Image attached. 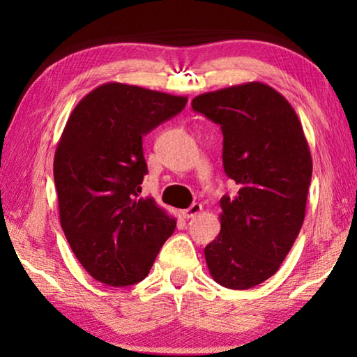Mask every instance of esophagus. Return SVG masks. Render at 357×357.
<instances>
[{
    "label": "esophagus",
    "mask_w": 357,
    "mask_h": 357,
    "mask_svg": "<svg viewBox=\"0 0 357 357\" xmlns=\"http://www.w3.org/2000/svg\"><path fill=\"white\" fill-rule=\"evenodd\" d=\"M202 211H203V206L200 203H193L190 208H187V209L183 211V217H184V219H192V217L200 214Z\"/></svg>",
    "instance_id": "esophagus-1"
}]
</instances>
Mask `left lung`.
Masks as SVG:
<instances>
[{"mask_svg":"<svg viewBox=\"0 0 357 357\" xmlns=\"http://www.w3.org/2000/svg\"><path fill=\"white\" fill-rule=\"evenodd\" d=\"M192 108L220 126L223 170L238 184L222 197L220 233L204 247L211 277L249 289L279 271L305 217L312 155L289 102L259 82L204 93Z\"/></svg>","mask_w":357,"mask_h":357,"instance_id":"1","label":"left lung"}]
</instances>
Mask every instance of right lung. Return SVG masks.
Returning a JSON list of instances; mask_svg holds the SVG:
<instances>
[{"instance_id": "right-lung-1", "label": "right lung", "mask_w": 357, "mask_h": 357, "mask_svg": "<svg viewBox=\"0 0 357 357\" xmlns=\"http://www.w3.org/2000/svg\"><path fill=\"white\" fill-rule=\"evenodd\" d=\"M187 104L124 83H104L78 102L59 138L53 174L59 220L78 261L105 285L143 280L176 220L142 198L143 137Z\"/></svg>"}]
</instances>
